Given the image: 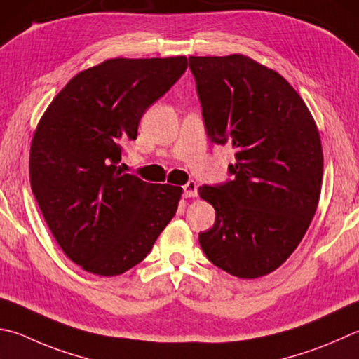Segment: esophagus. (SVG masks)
<instances>
[{"instance_id": "obj_1", "label": "esophagus", "mask_w": 359, "mask_h": 359, "mask_svg": "<svg viewBox=\"0 0 359 359\" xmlns=\"http://www.w3.org/2000/svg\"><path fill=\"white\" fill-rule=\"evenodd\" d=\"M182 190H184L185 198H196L198 196V184L194 180H188L187 184L182 187Z\"/></svg>"}]
</instances>
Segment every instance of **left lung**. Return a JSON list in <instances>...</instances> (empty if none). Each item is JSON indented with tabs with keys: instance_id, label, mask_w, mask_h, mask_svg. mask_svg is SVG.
I'll return each mask as SVG.
<instances>
[{
	"instance_id": "1",
	"label": "left lung",
	"mask_w": 359,
	"mask_h": 359,
	"mask_svg": "<svg viewBox=\"0 0 359 359\" xmlns=\"http://www.w3.org/2000/svg\"><path fill=\"white\" fill-rule=\"evenodd\" d=\"M208 140L232 144V179L202 185L215 224L202 251L237 278L265 276L302 242L320 198L323 154L302 97L269 67L242 55L190 56Z\"/></svg>"
}]
</instances>
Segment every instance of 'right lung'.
<instances>
[{
  "instance_id": "1",
  "label": "right lung",
  "mask_w": 359,
  "mask_h": 359,
  "mask_svg": "<svg viewBox=\"0 0 359 359\" xmlns=\"http://www.w3.org/2000/svg\"><path fill=\"white\" fill-rule=\"evenodd\" d=\"M187 70V57H116L83 70L39 122L32 194L57 245L83 270L122 275L174 218L180 187L147 184L119 166L142 114Z\"/></svg>"
}]
</instances>
